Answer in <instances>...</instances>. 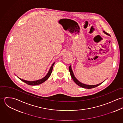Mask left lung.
Returning a JSON list of instances; mask_svg holds the SVG:
<instances>
[{
	"instance_id": "obj_1",
	"label": "left lung",
	"mask_w": 123,
	"mask_h": 123,
	"mask_svg": "<svg viewBox=\"0 0 123 123\" xmlns=\"http://www.w3.org/2000/svg\"><path fill=\"white\" fill-rule=\"evenodd\" d=\"M103 32H104L105 34L106 35H110L108 34H107V33H106V32H105L104 31H103ZM69 71H70V76H71V77L72 80H73V81H74V82H75L76 84H77L78 86H79L80 87H81V88H88V89L95 88V87H98V86L100 85V84H102L103 82H104V81L103 82H101V83H99V84H98L95 85H86V84H83V83H82L80 82V81L75 78V77L74 76V74H73V71H72V69H71V66H70V67H69Z\"/></svg>"
}]
</instances>
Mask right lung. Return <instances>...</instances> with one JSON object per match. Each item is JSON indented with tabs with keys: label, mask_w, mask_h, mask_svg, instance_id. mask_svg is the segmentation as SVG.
<instances>
[{
	"label": "right lung",
	"mask_w": 123,
	"mask_h": 123,
	"mask_svg": "<svg viewBox=\"0 0 123 123\" xmlns=\"http://www.w3.org/2000/svg\"><path fill=\"white\" fill-rule=\"evenodd\" d=\"M55 62H54L52 64V65L51 66L50 70H49L48 73L47 74V75L44 77L43 78V79H41L40 80H35V81H27V80H24L23 79H21L19 78H18L21 80H22V81L24 82L25 83L27 84L28 85H32V86H35V85H39V84H41L42 83H43V82H44V81H45L49 78V77L50 76V75H51V73L52 72V70H53V66Z\"/></svg>",
	"instance_id": "right-lung-1"
}]
</instances>
